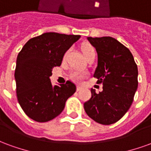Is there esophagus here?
<instances>
[{
    "instance_id": "1",
    "label": "esophagus",
    "mask_w": 151,
    "mask_h": 151,
    "mask_svg": "<svg viewBox=\"0 0 151 151\" xmlns=\"http://www.w3.org/2000/svg\"><path fill=\"white\" fill-rule=\"evenodd\" d=\"M82 87H81V86H77V91H82Z\"/></svg>"
}]
</instances>
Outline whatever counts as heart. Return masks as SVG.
Returning a JSON list of instances; mask_svg holds the SVG:
<instances>
[{
	"label": "heart",
	"instance_id": "b5f03b06",
	"mask_svg": "<svg viewBox=\"0 0 151 151\" xmlns=\"http://www.w3.org/2000/svg\"><path fill=\"white\" fill-rule=\"evenodd\" d=\"M82 52L84 54L85 57L90 55L91 52H95L94 47L92 46H91L90 44H84L83 46L82 47ZM67 52L65 53V56H66ZM87 76V73L86 72H83V71H78V70H75V71H72L70 73V78L72 79L73 82H81Z\"/></svg>",
	"mask_w": 151,
	"mask_h": 151
}]
</instances>
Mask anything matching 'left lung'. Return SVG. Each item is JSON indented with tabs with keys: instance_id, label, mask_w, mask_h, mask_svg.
Returning a JSON list of instances; mask_svg holds the SVG:
<instances>
[{
	"instance_id": "1",
	"label": "left lung",
	"mask_w": 151,
	"mask_h": 151,
	"mask_svg": "<svg viewBox=\"0 0 151 151\" xmlns=\"http://www.w3.org/2000/svg\"><path fill=\"white\" fill-rule=\"evenodd\" d=\"M87 39L98 53L94 78L103 84V91L97 94L91 89L84 109L95 122L108 125L120 120L132 105L138 86L137 65L129 48L116 39Z\"/></svg>"
}]
</instances>
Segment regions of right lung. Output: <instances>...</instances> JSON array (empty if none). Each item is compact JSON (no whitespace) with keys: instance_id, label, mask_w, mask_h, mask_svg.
<instances>
[{"instance_id":"1","label":"right lung","mask_w":151,"mask_h":151,"mask_svg":"<svg viewBox=\"0 0 151 151\" xmlns=\"http://www.w3.org/2000/svg\"><path fill=\"white\" fill-rule=\"evenodd\" d=\"M80 35L47 32L29 40L18 53L14 78L19 104L35 121L47 122L62 112L65 102L76 91L70 81L52 86L49 77L60 66L67 50Z\"/></svg>"}]
</instances>
